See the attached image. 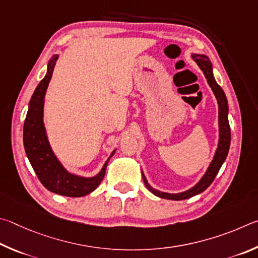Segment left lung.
Masks as SVG:
<instances>
[{"label": "left lung", "mask_w": 258, "mask_h": 258, "mask_svg": "<svg viewBox=\"0 0 258 258\" xmlns=\"http://www.w3.org/2000/svg\"><path fill=\"white\" fill-rule=\"evenodd\" d=\"M192 60L197 63V66L201 68V70L204 74L205 78L207 79V83H209L210 87L213 90V93L216 97V101L219 104V143H218V148H216L215 154L213 160H212L211 164L207 168L206 172L203 175L202 179L198 181L195 186L188 189L186 191L178 192V194H170V192H164L156 190V189L153 188L150 183L147 182V179L145 175H143L144 183H145L146 188L150 190L152 194H154L155 196L164 198V200H171V201H182L187 200V198H190L192 196H196L198 194L203 192L206 190L207 188L211 186V183L213 182L215 179L216 174L221 169V166L224 163L225 159H227L229 148H230V143H231V132H230V124L228 120V113H229V105L227 97H225V94L223 89L220 87L216 83L213 75V67H212V63L210 58L207 57L204 54H191Z\"/></svg>", "instance_id": "8db88e82"}]
</instances>
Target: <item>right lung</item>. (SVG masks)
<instances>
[{
	"label": "right lung",
	"instance_id": "add662e5",
	"mask_svg": "<svg viewBox=\"0 0 258 258\" xmlns=\"http://www.w3.org/2000/svg\"><path fill=\"white\" fill-rule=\"evenodd\" d=\"M57 57L58 55H53L48 61L46 75L40 80L30 98L24 124V146L35 173L47 190L62 196L83 197L95 190L102 182L108 161L116 150L112 152L101 171L90 178L70 173L57 160L48 143L43 121L45 94L51 81Z\"/></svg>",
	"mask_w": 258,
	"mask_h": 258
}]
</instances>
